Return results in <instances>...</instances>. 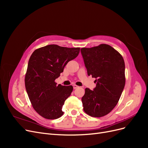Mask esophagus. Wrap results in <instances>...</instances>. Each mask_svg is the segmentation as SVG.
Returning <instances> with one entry per match:
<instances>
[{"instance_id": "34e87169", "label": "esophagus", "mask_w": 148, "mask_h": 148, "mask_svg": "<svg viewBox=\"0 0 148 148\" xmlns=\"http://www.w3.org/2000/svg\"><path fill=\"white\" fill-rule=\"evenodd\" d=\"M73 89H77L78 88L77 85H76V84H73Z\"/></svg>"}]
</instances>
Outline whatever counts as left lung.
<instances>
[{
  "label": "left lung",
  "mask_w": 148,
  "mask_h": 148,
  "mask_svg": "<svg viewBox=\"0 0 148 148\" xmlns=\"http://www.w3.org/2000/svg\"><path fill=\"white\" fill-rule=\"evenodd\" d=\"M81 52L88 76L95 78L94 90L85 89L83 110L93 117L110 113L117 104L125 84V62L120 53L108 44L83 47Z\"/></svg>",
  "instance_id": "8db88e82"
}]
</instances>
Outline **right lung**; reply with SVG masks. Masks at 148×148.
Wrapping results in <instances>:
<instances>
[{
    "label": "right lung",
    "mask_w": 148,
    "mask_h": 148,
    "mask_svg": "<svg viewBox=\"0 0 148 148\" xmlns=\"http://www.w3.org/2000/svg\"><path fill=\"white\" fill-rule=\"evenodd\" d=\"M79 47L51 44L36 49L31 54L25 75L26 92L34 109L42 117L57 119L64 114L62 106L73 86L57 84L56 78L68 62L75 59Z\"/></svg>",
    "instance_id": "1"
}]
</instances>
